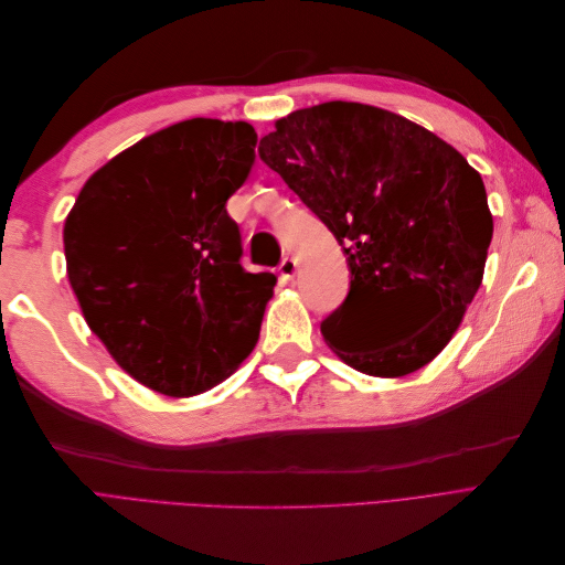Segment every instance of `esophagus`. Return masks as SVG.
Instances as JSON below:
<instances>
[{"label": "esophagus", "instance_id": "34e87169", "mask_svg": "<svg viewBox=\"0 0 565 565\" xmlns=\"http://www.w3.org/2000/svg\"><path fill=\"white\" fill-rule=\"evenodd\" d=\"M280 276L285 278V280H292L295 278V273H297V262L292 259V256H285V259L280 262Z\"/></svg>", "mask_w": 565, "mask_h": 565}]
</instances>
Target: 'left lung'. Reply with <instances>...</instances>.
I'll use <instances>...</instances> for the list:
<instances>
[{"label":"left lung","mask_w":565,"mask_h":565,"mask_svg":"<svg viewBox=\"0 0 565 565\" xmlns=\"http://www.w3.org/2000/svg\"><path fill=\"white\" fill-rule=\"evenodd\" d=\"M259 158L347 254L351 287L320 324L324 344L372 377L431 363L483 280L492 214L481 174L429 129L351 100L278 119ZM396 310L417 312L423 324L405 335L369 330Z\"/></svg>","instance_id":"1"}]
</instances>
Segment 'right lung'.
Wrapping results in <instances>:
<instances>
[{"instance_id":"right-lung-1","label":"right lung","mask_w":565,"mask_h":565,"mask_svg":"<svg viewBox=\"0 0 565 565\" xmlns=\"http://www.w3.org/2000/svg\"><path fill=\"white\" fill-rule=\"evenodd\" d=\"M247 122L183 119L89 177L65 218L84 320L136 382L172 398L216 386L259 339L273 273H247L226 212L254 164Z\"/></svg>"}]
</instances>
